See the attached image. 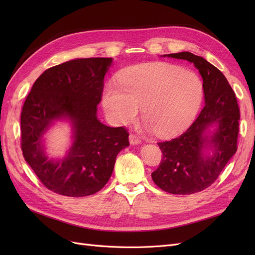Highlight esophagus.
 <instances>
[{
	"label": "esophagus",
	"instance_id": "esophagus-1",
	"mask_svg": "<svg viewBox=\"0 0 255 255\" xmlns=\"http://www.w3.org/2000/svg\"><path fill=\"white\" fill-rule=\"evenodd\" d=\"M128 139H129V143L130 144H138V143H140V139H139V137L138 136H136V135H134V134H130L129 136H128Z\"/></svg>",
	"mask_w": 255,
	"mask_h": 255
}]
</instances>
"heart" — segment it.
<instances>
[{
    "instance_id": "heart-1",
    "label": "heart",
    "mask_w": 255,
    "mask_h": 255,
    "mask_svg": "<svg viewBox=\"0 0 255 255\" xmlns=\"http://www.w3.org/2000/svg\"><path fill=\"white\" fill-rule=\"evenodd\" d=\"M118 85L104 88L102 105L109 118L120 126L133 122L141 107L144 128L161 137L186 129L203 100L199 76L167 63L128 67L118 76Z\"/></svg>"
}]
</instances>
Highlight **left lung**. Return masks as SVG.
<instances>
[{"label": "left lung", "instance_id": "1", "mask_svg": "<svg viewBox=\"0 0 255 255\" xmlns=\"http://www.w3.org/2000/svg\"><path fill=\"white\" fill-rule=\"evenodd\" d=\"M163 56L192 63L203 80V110L184 134L158 142L163 159L151 174L164 191L190 195L211 186L235 154L241 116L234 91L219 69L190 52Z\"/></svg>", "mask_w": 255, "mask_h": 255}]
</instances>
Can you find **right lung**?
Masks as SVG:
<instances>
[{
	"mask_svg": "<svg viewBox=\"0 0 255 255\" xmlns=\"http://www.w3.org/2000/svg\"><path fill=\"white\" fill-rule=\"evenodd\" d=\"M113 58H76L45 70L34 83L21 113V149L45 187L67 197L101 190L116 157L128 143L125 128H111L97 117L104 76ZM56 121L72 126V145L60 159L49 158L44 135Z\"/></svg>",
	"mask_w": 255,
	"mask_h": 255,
	"instance_id": "add662e5",
	"label": "right lung"
}]
</instances>
